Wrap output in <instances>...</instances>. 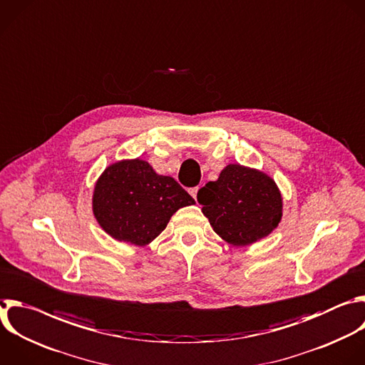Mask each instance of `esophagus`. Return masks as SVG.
Instances as JSON below:
<instances>
[{"label": "esophagus", "mask_w": 365, "mask_h": 365, "mask_svg": "<svg viewBox=\"0 0 365 365\" xmlns=\"http://www.w3.org/2000/svg\"><path fill=\"white\" fill-rule=\"evenodd\" d=\"M197 192H199V186H196V187H192V189H189V193L196 199V196H197Z\"/></svg>", "instance_id": "obj_1"}]
</instances>
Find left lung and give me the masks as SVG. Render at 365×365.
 <instances>
[{"instance_id": "obj_1", "label": "left lung", "mask_w": 365, "mask_h": 365, "mask_svg": "<svg viewBox=\"0 0 365 365\" xmlns=\"http://www.w3.org/2000/svg\"><path fill=\"white\" fill-rule=\"evenodd\" d=\"M197 202L213 230L236 247L251 245L268 236L282 216V197L265 173L227 165L216 182L197 192Z\"/></svg>"}]
</instances>
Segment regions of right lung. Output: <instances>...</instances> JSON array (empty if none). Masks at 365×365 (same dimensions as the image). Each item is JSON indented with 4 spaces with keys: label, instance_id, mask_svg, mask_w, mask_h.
Here are the masks:
<instances>
[{
    "label": "right lung",
    "instance_id": "add662e5",
    "mask_svg": "<svg viewBox=\"0 0 365 365\" xmlns=\"http://www.w3.org/2000/svg\"><path fill=\"white\" fill-rule=\"evenodd\" d=\"M195 199L170 176L140 159L108 166L96 183L93 212L114 239L145 247L162 233L172 215Z\"/></svg>",
    "mask_w": 365,
    "mask_h": 365
}]
</instances>
